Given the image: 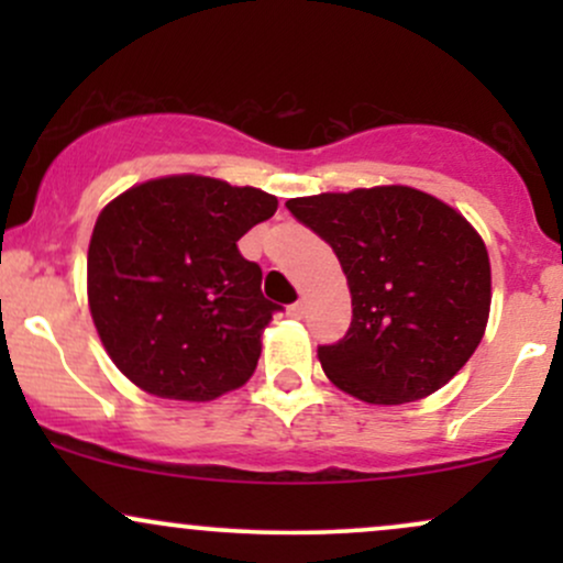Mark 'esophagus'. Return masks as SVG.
Returning <instances> with one entry per match:
<instances>
[{"label": "esophagus", "mask_w": 563, "mask_h": 563, "mask_svg": "<svg viewBox=\"0 0 563 563\" xmlns=\"http://www.w3.org/2000/svg\"><path fill=\"white\" fill-rule=\"evenodd\" d=\"M288 314H290V318H303V314H307V303H303V301H296V303H290V307H288Z\"/></svg>", "instance_id": "1"}]
</instances>
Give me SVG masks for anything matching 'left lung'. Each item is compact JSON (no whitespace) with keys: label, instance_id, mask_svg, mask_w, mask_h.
I'll return each mask as SVG.
<instances>
[{"label":"left lung","instance_id":"1","mask_svg":"<svg viewBox=\"0 0 563 563\" xmlns=\"http://www.w3.org/2000/svg\"><path fill=\"white\" fill-rule=\"evenodd\" d=\"M286 206L331 245L352 294L346 335L318 346L325 376L371 405L416 402L442 389L487 328L493 277L479 232L405 185Z\"/></svg>","mask_w":563,"mask_h":563}]
</instances>
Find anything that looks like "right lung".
Listing matches in <instances>:
<instances>
[{"label": "right lung", "mask_w": 563, "mask_h": 563, "mask_svg": "<svg viewBox=\"0 0 563 563\" xmlns=\"http://www.w3.org/2000/svg\"><path fill=\"white\" fill-rule=\"evenodd\" d=\"M277 211L256 187L177 174L102 209L87 254L102 346L147 394L209 402L254 376L277 303L238 241Z\"/></svg>", "instance_id": "obj_1"}]
</instances>
